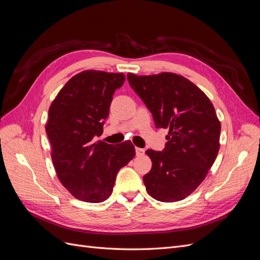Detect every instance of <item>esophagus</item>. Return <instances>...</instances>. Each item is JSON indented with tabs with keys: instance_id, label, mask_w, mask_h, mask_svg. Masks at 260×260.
Instances as JSON below:
<instances>
[{
	"instance_id": "obj_1",
	"label": "esophagus",
	"mask_w": 260,
	"mask_h": 260,
	"mask_svg": "<svg viewBox=\"0 0 260 260\" xmlns=\"http://www.w3.org/2000/svg\"><path fill=\"white\" fill-rule=\"evenodd\" d=\"M144 153H145V151H144L143 148L136 147V154H137V156H142V155H144Z\"/></svg>"
}]
</instances>
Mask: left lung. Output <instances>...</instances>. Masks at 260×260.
<instances>
[{"label": "left lung", "instance_id": "8db88e82", "mask_svg": "<svg viewBox=\"0 0 260 260\" xmlns=\"http://www.w3.org/2000/svg\"><path fill=\"white\" fill-rule=\"evenodd\" d=\"M131 88L151 111L156 128L168 129L162 152L147 149L151 171L147 193L160 202L182 201L193 193L215 162L220 123L214 105L199 86L174 73L127 75Z\"/></svg>", "mask_w": 260, "mask_h": 260}]
</instances>
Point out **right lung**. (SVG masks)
Listing matches in <instances>:
<instances>
[{
  "mask_svg": "<svg viewBox=\"0 0 260 260\" xmlns=\"http://www.w3.org/2000/svg\"><path fill=\"white\" fill-rule=\"evenodd\" d=\"M123 74L84 70L62 86L49 108L45 131L56 175L74 198L106 201L117 172L136 156L130 142L118 145L95 141L103 133L114 92L123 84Z\"/></svg>",
  "mask_w": 260,
  "mask_h": 260,
  "instance_id": "obj_1",
  "label": "right lung"
}]
</instances>
